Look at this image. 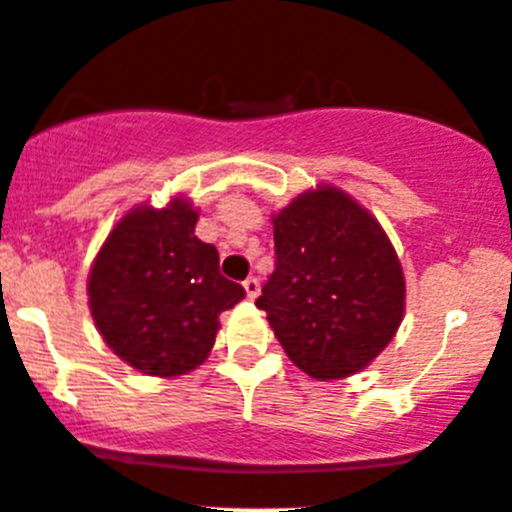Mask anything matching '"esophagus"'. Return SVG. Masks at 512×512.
Segmentation results:
<instances>
[{"instance_id":"34e87169","label":"esophagus","mask_w":512,"mask_h":512,"mask_svg":"<svg viewBox=\"0 0 512 512\" xmlns=\"http://www.w3.org/2000/svg\"><path fill=\"white\" fill-rule=\"evenodd\" d=\"M244 291H246V295H249L251 300H254L256 295L261 293V283H258V278H254V276L246 278V281H244Z\"/></svg>"}]
</instances>
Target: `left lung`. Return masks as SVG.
Wrapping results in <instances>:
<instances>
[{
    "instance_id": "left-lung-1",
    "label": "left lung",
    "mask_w": 512,
    "mask_h": 512,
    "mask_svg": "<svg viewBox=\"0 0 512 512\" xmlns=\"http://www.w3.org/2000/svg\"><path fill=\"white\" fill-rule=\"evenodd\" d=\"M276 271L256 305L293 365L328 382L365 370L404 318V273L379 221L320 184L273 214Z\"/></svg>"
}]
</instances>
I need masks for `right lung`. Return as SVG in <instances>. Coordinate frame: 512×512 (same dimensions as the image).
<instances>
[{"label": "right lung", "instance_id": "obj_1", "mask_svg": "<svg viewBox=\"0 0 512 512\" xmlns=\"http://www.w3.org/2000/svg\"><path fill=\"white\" fill-rule=\"evenodd\" d=\"M197 219L184 197L165 209H130L88 276V305L105 345L152 377L202 365L217 340L219 315L246 295L219 273V251L194 236Z\"/></svg>", "mask_w": 512, "mask_h": 512}]
</instances>
